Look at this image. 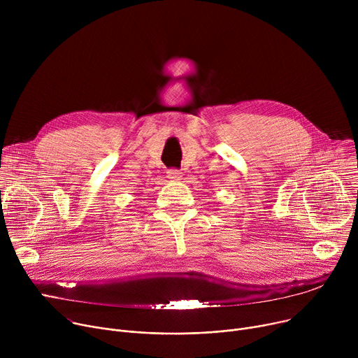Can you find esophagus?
<instances>
[{
    "label": "esophagus",
    "mask_w": 358,
    "mask_h": 358,
    "mask_svg": "<svg viewBox=\"0 0 358 358\" xmlns=\"http://www.w3.org/2000/svg\"><path fill=\"white\" fill-rule=\"evenodd\" d=\"M167 177L170 178V180H173V181H178V180H181V173L178 171V170H169L167 171Z\"/></svg>",
    "instance_id": "34e87169"
}]
</instances>
